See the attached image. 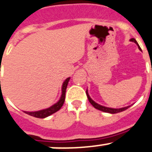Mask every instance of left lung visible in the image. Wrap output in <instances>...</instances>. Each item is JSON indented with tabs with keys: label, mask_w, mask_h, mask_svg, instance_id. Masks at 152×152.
Returning a JSON list of instances; mask_svg holds the SVG:
<instances>
[{
	"label": "left lung",
	"mask_w": 152,
	"mask_h": 152,
	"mask_svg": "<svg viewBox=\"0 0 152 152\" xmlns=\"http://www.w3.org/2000/svg\"><path fill=\"white\" fill-rule=\"evenodd\" d=\"M130 41L132 42H134V43H136L138 45V49H139L140 50H141V48H140L139 45L138 44L137 41L135 40V39L134 38H132L130 39ZM86 95H87V97H88V99H89V102L92 105V106L94 108H96V109H99V110L102 111V112H104V113H111V114H115V113H121V112H123V111L126 110L127 109H129L130 107V105L129 106H126V107H123V108H119V109H113V108H109V107H105V106H103V105H101L99 104L96 103V102L93 101V100L91 99V97L89 96V93H88V90L86 89Z\"/></svg>",
	"instance_id": "obj_1"
}]
</instances>
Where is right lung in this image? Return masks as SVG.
Masks as SVG:
<instances>
[{
  "label": "right lung",
  "instance_id": "add662e5",
  "mask_svg": "<svg viewBox=\"0 0 152 152\" xmlns=\"http://www.w3.org/2000/svg\"><path fill=\"white\" fill-rule=\"evenodd\" d=\"M69 80H70V77H68L65 81L63 82V85H62V95L60 96V99H59V101L53 104L52 106L47 108V109H42V110L39 111H36V112H26V111H23V112L25 113H27V114L30 115L40 118H44L46 117L50 116V115L53 114V113H56L57 111H59L61 109L63 103H64L66 97V90L67 85H68V83L69 81Z\"/></svg>",
  "mask_w": 152,
  "mask_h": 152
}]
</instances>
